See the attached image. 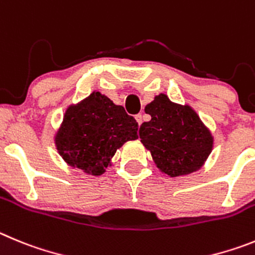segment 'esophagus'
<instances>
[{"mask_svg": "<svg viewBox=\"0 0 255 255\" xmlns=\"http://www.w3.org/2000/svg\"><path fill=\"white\" fill-rule=\"evenodd\" d=\"M136 121H137V123H138V125L141 126L142 122H143V116H142V114H137V116H136Z\"/></svg>", "mask_w": 255, "mask_h": 255, "instance_id": "obj_1", "label": "esophagus"}]
</instances>
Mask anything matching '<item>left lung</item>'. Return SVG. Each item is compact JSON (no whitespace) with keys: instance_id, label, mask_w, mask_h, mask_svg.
<instances>
[{"instance_id":"8db88e82","label":"left lung","mask_w":255,"mask_h":255,"mask_svg":"<svg viewBox=\"0 0 255 255\" xmlns=\"http://www.w3.org/2000/svg\"><path fill=\"white\" fill-rule=\"evenodd\" d=\"M144 112L150 122L142 123L139 138L151 152L156 166L170 176L199 170L213 147V137L189 105L170 102L165 94L155 96Z\"/></svg>"}]
</instances>
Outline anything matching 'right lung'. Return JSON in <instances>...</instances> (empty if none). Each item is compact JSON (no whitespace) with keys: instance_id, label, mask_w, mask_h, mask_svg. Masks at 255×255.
Masks as SVG:
<instances>
[{"instance_id":"obj_1","label":"right lung","mask_w":255,"mask_h":255,"mask_svg":"<svg viewBox=\"0 0 255 255\" xmlns=\"http://www.w3.org/2000/svg\"><path fill=\"white\" fill-rule=\"evenodd\" d=\"M138 123L109 98L94 91L70 105L56 134V147L70 166L102 175L112 157L127 141L138 138Z\"/></svg>"}]
</instances>
